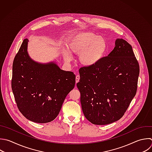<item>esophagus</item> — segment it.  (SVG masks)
<instances>
[{
  "instance_id": "esophagus-1",
  "label": "esophagus",
  "mask_w": 152,
  "mask_h": 152,
  "mask_svg": "<svg viewBox=\"0 0 152 152\" xmlns=\"http://www.w3.org/2000/svg\"><path fill=\"white\" fill-rule=\"evenodd\" d=\"M80 79V75H77L76 76V78H75V82H76V83H77L79 82Z\"/></svg>"
}]
</instances>
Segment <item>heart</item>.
I'll return each instance as SVG.
<instances>
[{
    "instance_id": "1",
    "label": "heart",
    "mask_w": 152,
    "mask_h": 152,
    "mask_svg": "<svg viewBox=\"0 0 152 152\" xmlns=\"http://www.w3.org/2000/svg\"><path fill=\"white\" fill-rule=\"evenodd\" d=\"M67 47L70 53L80 55L79 60L82 65L92 67L103 58L107 49V43L99 35L84 31L72 35L68 41ZM63 55L65 61H72V56L68 52L64 50Z\"/></svg>"
}]
</instances>
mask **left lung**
I'll use <instances>...</instances> for the list:
<instances>
[{"label": "left lung", "mask_w": 152, "mask_h": 152, "mask_svg": "<svg viewBox=\"0 0 152 152\" xmlns=\"http://www.w3.org/2000/svg\"><path fill=\"white\" fill-rule=\"evenodd\" d=\"M140 72L132 46L117 39L112 51L95 66L79 69L81 107L85 117L95 125L120 119L135 96Z\"/></svg>", "instance_id": "1"}]
</instances>
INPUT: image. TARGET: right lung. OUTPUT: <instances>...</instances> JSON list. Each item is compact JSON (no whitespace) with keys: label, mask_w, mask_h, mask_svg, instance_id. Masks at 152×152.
Listing matches in <instances>:
<instances>
[{"label":"right lung","mask_w":152,"mask_h":152,"mask_svg":"<svg viewBox=\"0 0 152 152\" xmlns=\"http://www.w3.org/2000/svg\"><path fill=\"white\" fill-rule=\"evenodd\" d=\"M24 40L13 62L12 90L17 107L28 120L47 123L58 115L64 100L74 88L75 75L53 62L42 64L27 52Z\"/></svg>","instance_id":"right-lung-1"}]
</instances>
